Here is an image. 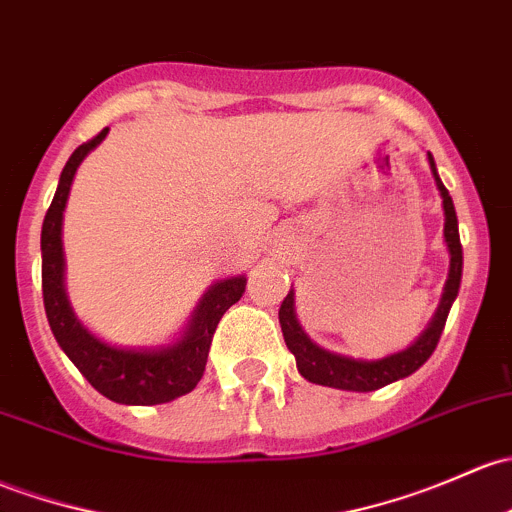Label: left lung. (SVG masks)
Listing matches in <instances>:
<instances>
[{
    "label": "left lung",
    "mask_w": 512,
    "mask_h": 512,
    "mask_svg": "<svg viewBox=\"0 0 512 512\" xmlns=\"http://www.w3.org/2000/svg\"><path fill=\"white\" fill-rule=\"evenodd\" d=\"M429 166H432L434 181L441 193V206H444V242L449 247V279L444 284V294L437 306V314L429 321V326L424 328L422 336L412 343L410 348L400 353L385 355L378 360H360V358H348V355L331 353L326 348L316 346L309 336L301 328L297 311H294V292H289L284 297L282 306H279V324H282L284 343H287L289 351L297 358L299 373L304 375L309 383L336 387V390H351V392H373L380 387L395 383V380L407 378L414 370L422 368L429 360V355L437 348L441 331H444L446 316H449L451 304H454L456 294H459L461 284V267H464V252H461V240H459V220H456L454 201H451L449 191L441 184L437 174V164L434 157L427 152Z\"/></svg>",
    "instance_id": "obj_1"
}]
</instances>
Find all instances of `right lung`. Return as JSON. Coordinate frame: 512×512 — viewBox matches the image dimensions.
I'll return each mask as SVG.
<instances>
[{
  "label": "right lung",
  "instance_id": "obj_1",
  "mask_svg": "<svg viewBox=\"0 0 512 512\" xmlns=\"http://www.w3.org/2000/svg\"><path fill=\"white\" fill-rule=\"evenodd\" d=\"M107 137V127L98 137L80 144L66 161L58 181L56 196L43 218L41 228V287L46 319L58 346L73 360L75 368L107 400L120 405H164L186 395L206 370L213 333L225 311L245 294V274L215 282L198 301L184 336L171 346L161 348H120L110 346L80 324L68 301L63 284V211L80 161L88 157Z\"/></svg>",
  "mask_w": 512,
  "mask_h": 512
}]
</instances>
